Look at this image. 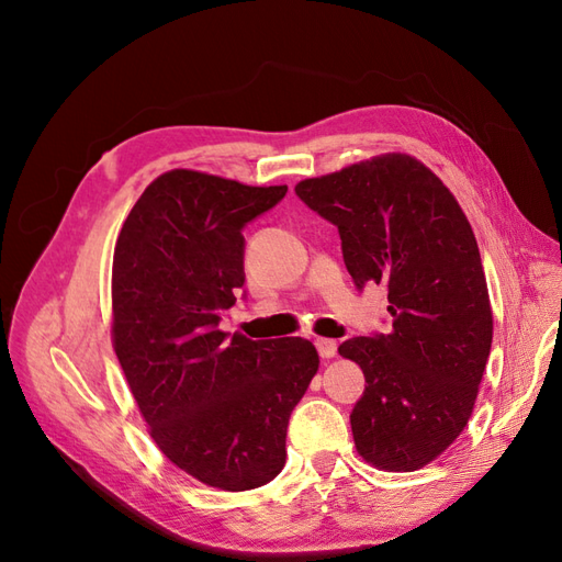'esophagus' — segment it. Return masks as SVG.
Returning a JSON list of instances; mask_svg holds the SVG:
<instances>
[{"label":"esophagus","mask_w":562,"mask_h":562,"mask_svg":"<svg viewBox=\"0 0 562 562\" xmlns=\"http://www.w3.org/2000/svg\"><path fill=\"white\" fill-rule=\"evenodd\" d=\"M315 346H317L319 358L329 360V358H334V356H336V341H334V339H317V341H315Z\"/></svg>","instance_id":"esophagus-1"}]
</instances>
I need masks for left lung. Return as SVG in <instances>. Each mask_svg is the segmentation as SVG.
Segmentation results:
<instances>
[{"instance_id":"obj_1","label":"left lung","mask_w":562,"mask_h":562,"mask_svg":"<svg viewBox=\"0 0 562 562\" xmlns=\"http://www.w3.org/2000/svg\"><path fill=\"white\" fill-rule=\"evenodd\" d=\"M331 221L356 284L389 286V334L339 346L364 393L352 407L358 454L381 471L424 469L467 428L492 346L487 280L471 223L436 173L386 153L296 183Z\"/></svg>"}]
</instances>
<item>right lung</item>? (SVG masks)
Returning <instances> with one entry per match:
<instances>
[{
	"label": "right lung",
	"mask_w": 562,
	"mask_h": 562,
	"mask_svg": "<svg viewBox=\"0 0 562 562\" xmlns=\"http://www.w3.org/2000/svg\"><path fill=\"white\" fill-rule=\"evenodd\" d=\"M284 192L171 169L143 190L112 256V348L150 438L173 467L226 492L282 471L290 414L319 367L301 336L218 329L245 284L243 228Z\"/></svg>",
	"instance_id": "right-lung-1"
}]
</instances>
